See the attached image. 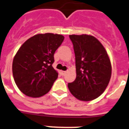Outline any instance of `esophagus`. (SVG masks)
<instances>
[{
	"mask_svg": "<svg viewBox=\"0 0 129 129\" xmlns=\"http://www.w3.org/2000/svg\"><path fill=\"white\" fill-rule=\"evenodd\" d=\"M66 73V71H63V70H61V74L62 75H64Z\"/></svg>",
	"mask_w": 129,
	"mask_h": 129,
	"instance_id": "34e87169",
	"label": "esophagus"
}]
</instances>
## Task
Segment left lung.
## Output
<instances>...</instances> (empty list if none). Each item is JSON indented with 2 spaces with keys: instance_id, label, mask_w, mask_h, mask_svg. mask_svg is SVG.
Masks as SVG:
<instances>
[{
  "instance_id": "1",
  "label": "left lung",
  "mask_w": 129,
  "mask_h": 129,
  "mask_svg": "<svg viewBox=\"0 0 129 129\" xmlns=\"http://www.w3.org/2000/svg\"><path fill=\"white\" fill-rule=\"evenodd\" d=\"M76 60L77 77L68 85L79 101L97 99L108 85L111 76V61L105 48L90 35H70Z\"/></svg>"
}]
</instances>
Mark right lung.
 I'll list each match as a JSON object with an SVG mask.
<instances>
[{
  "label": "right lung",
  "instance_id": "right-lung-1",
  "mask_svg": "<svg viewBox=\"0 0 129 129\" xmlns=\"http://www.w3.org/2000/svg\"><path fill=\"white\" fill-rule=\"evenodd\" d=\"M63 40L59 34L40 33L28 39L16 52L12 63L13 76L26 96L38 98L50 91L58 77L52 66L54 54Z\"/></svg>",
  "mask_w": 129,
  "mask_h": 129
}]
</instances>
